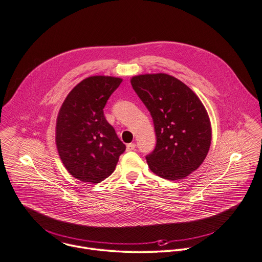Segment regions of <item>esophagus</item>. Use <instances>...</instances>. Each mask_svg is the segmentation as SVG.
Masks as SVG:
<instances>
[{"mask_svg":"<svg viewBox=\"0 0 262 262\" xmlns=\"http://www.w3.org/2000/svg\"><path fill=\"white\" fill-rule=\"evenodd\" d=\"M135 148H136V144L130 143L126 146V151H133V150H135Z\"/></svg>","mask_w":262,"mask_h":262,"instance_id":"34e87169","label":"esophagus"}]
</instances>
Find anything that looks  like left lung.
<instances>
[{
    "mask_svg": "<svg viewBox=\"0 0 262 262\" xmlns=\"http://www.w3.org/2000/svg\"><path fill=\"white\" fill-rule=\"evenodd\" d=\"M130 82L153 119L156 146L146 156L150 169L169 181L188 177L210 148L205 107L189 86L168 74L138 75Z\"/></svg>",
    "mask_w": 262,
    "mask_h": 262,
    "instance_id": "obj_1",
    "label": "left lung"
}]
</instances>
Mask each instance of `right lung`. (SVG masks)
<instances>
[{
	"label": "right lung",
	"instance_id": "obj_1",
	"mask_svg": "<svg viewBox=\"0 0 262 262\" xmlns=\"http://www.w3.org/2000/svg\"><path fill=\"white\" fill-rule=\"evenodd\" d=\"M121 79L91 76L66 97L57 118L59 156L75 179L98 184L115 169L125 145L106 120L104 107Z\"/></svg>",
	"mask_w": 262,
	"mask_h": 262
}]
</instances>
